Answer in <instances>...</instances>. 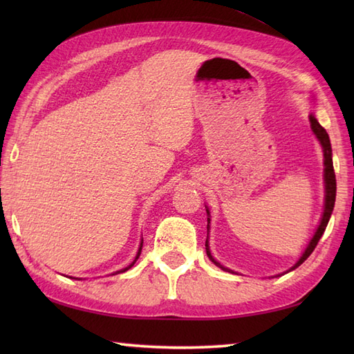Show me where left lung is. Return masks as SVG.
I'll use <instances>...</instances> for the list:
<instances>
[{
    "label": "left lung",
    "mask_w": 354,
    "mask_h": 354,
    "mask_svg": "<svg viewBox=\"0 0 354 354\" xmlns=\"http://www.w3.org/2000/svg\"><path fill=\"white\" fill-rule=\"evenodd\" d=\"M309 120H310V127H312V131H313V133H315V135H317V138H318V141L321 142V146H322V152H324V184H326L324 213H322L321 222H319V225H318V230L315 231V236L312 237V240L309 242V245H307L306 251L303 252V255H301V257H299V260H298V261L295 263V265H293L289 270L297 269L299 265H301V263H303L304 260H307V257H309V255L313 252L315 248H317V245H318V242H319L321 236L324 234L326 227H327V223H328V221H330V216H332L333 207H335V199H336V178H335V170H333V160H332V145H330L328 133L326 132L324 127H322V126L318 123V120L315 118V115H313V114H310V115H309ZM205 208H207V207H205ZM207 214H209L208 209H207ZM207 221H208L207 228L209 230V216H208V219H207ZM205 250H207L208 259L212 260L216 266H219V268H221V269H223V270H228V272H232L231 269L222 266L219 261H216V260H214V257L212 255V251H209L208 240L205 242ZM289 270H288V272H289Z\"/></svg>",
    "instance_id": "1"
}]
</instances>
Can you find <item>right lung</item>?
I'll use <instances>...</instances> for the list:
<instances>
[{"mask_svg": "<svg viewBox=\"0 0 354 354\" xmlns=\"http://www.w3.org/2000/svg\"><path fill=\"white\" fill-rule=\"evenodd\" d=\"M141 248H142V240H141V243H140V250H138V252H137V257H135V260H133V261L131 263V265H129V266H127V268H124V269H122V270H117V272H115V274H118V272H126V270H127V269H131V268L133 266V263H135V261H137V260H138V257H140V254H141Z\"/></svg>", "mask_w": 354, "mask_h": 354, "instance_id": "1", "label": "right lung"}]
</instances>
